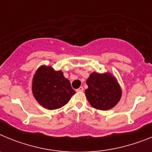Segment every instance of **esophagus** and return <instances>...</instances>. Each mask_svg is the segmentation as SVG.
<instances>
[{
  "label": "esophagus",
  "mask_w": 152,
  "mask_h": 152,
  "mask_svg": "<svg viewBox=\"0 0 152 152\" xmlns=\"http://www.w3.org/2000/svg\"><path fill=\"white\" fill-rule=\"evenodd\" d=\"M76 91H77V92H83V91H84V88H83V87H80L78 89L76 90Z\"/></svg>",
  "instance_id": "34e87169"
}]
</instances>
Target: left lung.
I'll return each instance as SVG.
<instances>
[{"label": "left lung", "mask_w": 152, "mask_h": 152, "mask_svg": "<svg viewBox=\"0 0 152 152\" xmlns=\"http://www.w3.org/2000/svg\"><path fill=\"white\" fill-rule=\"evenodd\" d=\"M88 89L86 97L94 108L108 110L119 103L122 96V90L117 80L112 74L93 72L86 81Z\"/></svg>", "instance_id": "1"}]
</instances>
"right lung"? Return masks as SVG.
<instances>
[{
	"label": "right lung",
	"instance_id": "obj_1",
	"mask_svg": "<svg viewBox=\"0 0 152 152\" xmlns=\"http://www.w3.org/2000/svg\"><path fill=\"white\" fill-rule=\"evenodd\" d=\"M32 91L36 101L48 110L61 108L75 94L63 72L51 66L41 65L36 70L32 82Z\"/></svg>",
	"mask_w": 152,
	"mask_h": 152
}]
</instances>
